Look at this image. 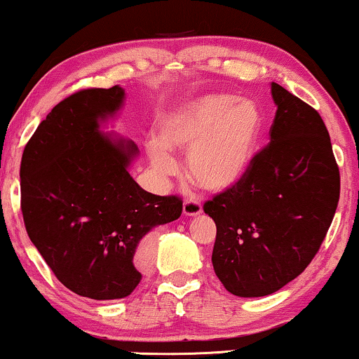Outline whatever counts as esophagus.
I'll list each match as a JSON object with an SVG mask.
<instances>
[{"instance_id": "1", "label": "esophagus", "mask_w": 359, "mask_h": 359, "mask_svg": "<svg viewBox=\"0 0 359 359\" xmlns=\"http://www.w3.org/2000/svg\"><path fill=\"white\" fill-rule=\"evenodd\" d=\"M182 212H184L185 217H197V215H201V213H202L201 202L195 201V198H187V201L184 202Z\"/></svg>"}]
</instances>
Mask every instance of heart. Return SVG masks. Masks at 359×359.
Returning <instances> with one entry per match:
<instances>
[{"instance_id": "heart-1", "label": "heart", "mask_w": 359, "mask_h": 359, "mask_svg": "<svg viewBox=\"0 0 359 359\" xmlns=\"http://www.w3.org/2000/svg\"><path fill=\"white\" fill-rule=\"evenodd\" d=\"M262 130V114L252 101L207 94L169 109L156 127V144L147 147L158 174H170L169 152H187L189 179L208 192H224L247 174Z\"/></svg>"}]
</instances>
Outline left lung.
Wrapping results in <instances>:
<instances>
[{
  "instance_id": "8db88e82",
  "label": "left lung",
  "mask_w": 359,
  "mask_h": 359,
  "mask_svg": "<svg viewBox=\"0 0 359 359\" xmlns=\"http://www.w3.org/2000/svg\"><path fill=\"white\" fill-rule=\"evenodd\" d=\"M270 144L232 189L203 205L217 225L212 265L226 292H278L310 265L339 201V170L315 109L271 83Z\"/></svg>"
}]
</instances>
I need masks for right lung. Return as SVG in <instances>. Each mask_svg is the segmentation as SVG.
Returning <instances> with one entry per match:
<instances>
[{
    "instance_id": "right-lung-1",
    "label": "right lung",
    "mask_w": 359,
    "mask_h": 359,
    "mask_svg": "<svg viewBox=\"0 0 359 359\" xmlns=\"http://www.w3.org/2000/svg\"><path fill=\"white\" fill-rule=\"evenodd\" d=\"M126 101L121 86L61 101L21 158V210L31 242L56 278L79 297L119 300L139 285L135 250L154 226L182 213L179 197L140 189L130 175L139 149L104 133Z\"/></svg>"
}]
</instances>
